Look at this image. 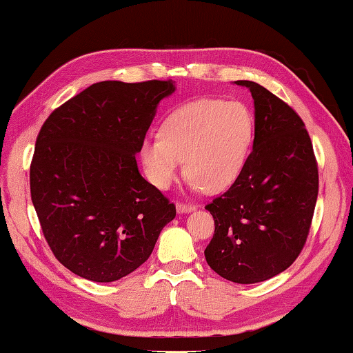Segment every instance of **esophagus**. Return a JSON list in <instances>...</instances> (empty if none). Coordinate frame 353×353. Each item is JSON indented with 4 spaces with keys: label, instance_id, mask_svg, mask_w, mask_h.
<instances>
[{
    "label": "esophagus",
    "instance_id": "esophagus-1",
    "mask_svg": "<svg viewBox=\"0 0 353 353\" xmlns=\"http://www.w3.org/2000/svg\"><path fill=\"white\" fill-rule=\"evenodd\" d=\"M177 213H191V211L196 210V205L193 203H185V202H177L176 203Z\"/></svg>",
    "mask_w": 353,
    "mask_h": 353
}]
</instances>
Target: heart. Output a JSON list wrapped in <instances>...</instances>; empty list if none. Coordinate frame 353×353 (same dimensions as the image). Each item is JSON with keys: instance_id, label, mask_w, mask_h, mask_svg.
Returning <instances> with one entry per match:
<instances>
[{"instance_id": "obj_1", "label": "heart", "mask_w": 353, "mask_h": 353, "mask_svg": "<svg viewBox=\"0 0 353 353\" xmlns=\"http://www.w3.org/2000/svg\"><path fill=\"white\" fill-rule=\"evenodd\" d=\"M254 142V117L238 100L199 99L165 119L160 136L140 145L146 177L168 190L181 174L182 160L193 190L219 193L232 187L245 168Z\"/></svg>"}]
</instances>
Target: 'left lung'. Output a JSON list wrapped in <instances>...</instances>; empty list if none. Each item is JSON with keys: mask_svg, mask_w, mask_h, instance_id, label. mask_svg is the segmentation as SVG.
<instances>
[{"mask_svg": "<svg viewBox=\"0 0 353 353\" xmlns=\"http://www.w3.org/2000/svg\"><path fill=\"white\" fill-rule=\"evenodd\" d=\"M254 142L245 168L207 203L214 219L208 265L228 281L254 284L290 267L304 248L318 197V163L304 121L254 81Z\"/></svg>", "mask_w": 353, "mask_h": 353, "instance_id": "left-lung-1", "label": "left lung"}]
</instances>
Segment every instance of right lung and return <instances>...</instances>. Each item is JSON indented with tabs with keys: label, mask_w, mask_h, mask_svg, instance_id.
Here are the masks:
<instances>
[{
	"label": "right lung",
	"mask_w": 353,
	"mask_h": 353,
	"mask_svg": "<svg viewBox=\"0 0 353 353\" xmlns=\"http://www.w3.org/2000/svg\"><path fill=\"white\" fill-rule=\"evenodd\" d=\"M172 80L100 81L49 115L30 163L44 239L70 272L112 283L150 258L176 205L140 176L136 154Z\"/></svg>",
	"instance_id": "1"
}]
</instances>
